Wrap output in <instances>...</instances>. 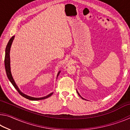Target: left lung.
<instances>
[{
	"mask_svg": "<svg viewBox=\"0 0 130 130\" xmlns=\"http://www.w3.org/2000/svg\"><path fill=\"white\" fill-rule=\"evenodd\" d=\"M76 91H77V94H78V95H79V96H80L81 97V98L83 99H84H84L83 98H82V97H81V95H80V93H78V91H77V90H76Z\"/></svg>",
	"mask_w": 130,
	"mask_h": 130,
	"instance_id": "1",
	"label": "left lung"
}]
</instances>
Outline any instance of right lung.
<instances>
[{"label":"right lung","instance_id":"1","mask_svg":"<svg viewBox=\"0 0 130 130\" xmlns=\"http://www.w3.org/2000/svg\"><path fill=\"white\" fill-rule=\"evenodd\" d=\"M15 36H12L11 38H10V39L8 41V42L7 45V46H6V50H5V57H4V66H5V69H6V74H7V76L8 78V80H10V81L12 84L13 86L14 87L15 89L17 90V91L19 92V93L21 94V96H22L24 98H25L26 99H27L28 100H43V99H45L51 96L52 94L53 93V92H52L50 94H47V96H44V97H42V98H34V97H31L30 96H28L27 94H26L25 93H23L21 91V90L19 89L18 87L17 86V85L15 83V81L14 80V78L12 77V74H11V67H10V49H11V45L12 43L13 40H14ZM61 71H59L58 74H57V77L58 76L59 74H60Z\"/></svg>","mask_w":130,"mask_h":130}]
</instances>
